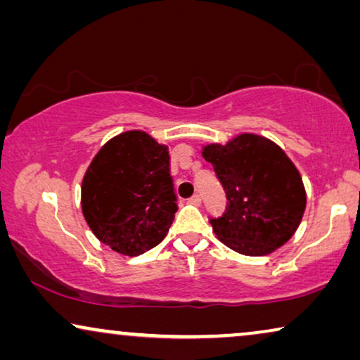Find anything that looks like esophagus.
Masks as SVG:
<instances>
[{
  "label": "esophagus",
  "instance_id": "esophagus-1",
  "mask_svg": "<svg viewBox=\"0 0 360 360\" xmlns=\"http://www.w3.org/2000/svg\"><path fill=\"white\" fill-rule=\"evenodd\" d=\"M188 203H191V205H196V206L201 205V196H200L198 193H195V195L191 196V198L188 200Z\"/></svg>",
  "mask_w": 360,
  "mask_h": 360
}]
</instances>
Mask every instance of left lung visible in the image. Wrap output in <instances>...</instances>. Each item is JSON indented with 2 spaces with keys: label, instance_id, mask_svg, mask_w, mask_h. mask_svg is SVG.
<instances>
[{
  "label": "left lung",
  "instance_id": "1",
  "mask_svg": "<svg viewBox=\"0 0 360 360\" xmlns=\"http://www.w3.org/2000/svg\"><path fill=\"white\" fill-rule=\"evenodd\" d=\"M226 191V211L210 218L221 243L244 255H267L282 248L307 208L303 180L293 162L257 134H240L226 146L201 152Z\"/></svg>",
  "mask_w": 360,
  "mask_h": 360
}]
</instances>
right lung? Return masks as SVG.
<instances>
[{
	"label": "right lung",
	"instance_id": "obj_1",
	"mask_svg": "<svg viewBox=\"0 0 360 360\" xmlns=\"http://www.w3.org/2000/svg\"><path fill=\"white\" fill-rule=\"evenodd\" d=\"M82 210L93 234L116 252L134 257L155 248L176 213L169 147L142 131L108 141L83 176Z\"/></svg>",
	"mask_w": 360,
	"mask_h": 360
}]
</instances>
